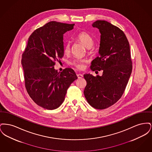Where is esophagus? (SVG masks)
Wrapping results in <instances>:
<instances>
[{"label": "esophagus", "instance_id": "34e87169", "mask_svg": "<svg viewBox=\"0 0 152 152\" xmlns=\"http://www.w3.org/2000/svg\"><path fill=\"white\" fill-rule=\"evenodd\" d=\"M77 77L79 79H81V78H82L83 77V75L82 74H80V73H77Z\"/></svg>", "mask_w": 152, "mask_h": 152}]
</instances>
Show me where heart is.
Segmentation results:
<instances>
[{
    "label": "heart",
    "instance_id": "heart-1",
    "mask_svg": "<svg viewBox=\"0 0 152 152\" xmlns=\"http://www.w3.org/2000/svg\"><path fill=\"white\" fill-rule=\"evenodd\" d=\"M77 40L80 43L83 44L89 51V52H91L92 48L94 45V39L89 34L86 32H81L78 34L77 36ZM71 50V45L69 42L65 44L64 47V52L67 53H69ZM87 62L86 59L83 58H76L73 60L71 62V64L73 65L78 69H83L84 67V64Z\"/></svg>",
    "mask_w": 152,
    "mask_h": 152
}]
</instances>
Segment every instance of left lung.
Wrapping results in <instances>:
<instances>
[{
	"label": "left lung",
	"instance_id": "8db88e82",
	"mask_svg": "<svg viewBox=\"0 0 152 152\" xmlns=\"http://www.w3.org/2000/svg\"><path fill=\"white\" fill-rule=\"evenodd\" d=\"M101 34L100 56L92 61L93 71L102 70L96 77L85 74L87 81L84 94L94 108L104 109L113 105L122 96L132 71L129 42L122 30L105 20L92 24Z\"/></svg>",
	"mask_w": 152,
	"mask_h": 152
}]
</instances>
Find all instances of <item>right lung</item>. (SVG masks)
Masks as SVG:
<instances>
[{
    "label": "right lung",
    "instance_id": "right-lung-1",
    "mask_svg": "<svg viewBox=\"0 0 152 152\" xmlns=\"http://www.w3.org/2000/svg\"><path fill=\"white\" fill-rule=\"evenodd\" d=\"M75 24L52 21L30 35L22 55L25 87L30 97L46 109L58 108L63 102L67 89L77 77L71 68L58 72L55 61L64 56L63 35Z\"/></svg>",
    "mask_w": 152,
    "mask_h": 152
}]
</instances>
